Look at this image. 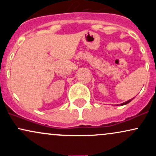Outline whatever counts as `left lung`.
I'll list each match as a JSON object with an SVG mask.
<instances>
[{"mask_svg":"<svg viewBox=\"0 0 156 156\" xmlns=\"http://www.w3.org/2000/svg\"><path fill=\"white\" fill-rule=\"evenodd\" d=\"M134 99V98H132V99H130V100H129V101H126V102H125V103H121V105H126V104H128V103H130V101H133V100Z\"/></svg>","mask_w":156,"mask_h":156,"instance_id":"obj_1","label":"left lung"}]
</instances>
